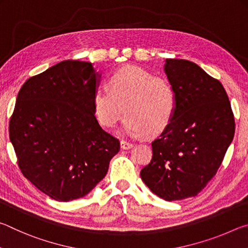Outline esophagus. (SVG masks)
Instances as JSON below:
<instances>
[{"label": "esophagus", "mask_w": 248, "mask_h": 248, "mask_svg": "<svg viewBox=\"0 0 248 248\" xmlns=\"http://www.w3.org/2000/svg\"><path fill=\"white\" fill-rule=\"evenodd\" d=\"M120 146H121V149H123V150H129V149L132 148L133 144L130 143V142L124 141V140H121L120 141Z\"/></svg>", "instance_id": "esophagus-1"}]
</instances>
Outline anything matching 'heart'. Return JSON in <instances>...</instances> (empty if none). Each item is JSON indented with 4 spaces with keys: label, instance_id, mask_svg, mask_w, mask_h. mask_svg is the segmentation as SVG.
I'll list each match as a JSON object with an SVG mask.
<instances>
[{
    "label": "heart",
    "instance_id": "b5f03b06",
    "mask_svg": "<svg viewBox=\"0 0 248 248\" xmlns=\"http://www.w3.org/2000/svg\"><path fill=\"white\" fill-rule=\"evenodd\" d=\"M108 90L93 95L94 114L105 128H114L125 112L123 131L132 137L157 136L169 127L176 110V96L165 78L133 65L116 70Z\"/></svg>",
    "mask_w": 248,
    "mask_h": 248
}]
</instances>
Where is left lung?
<instances>
[{
    "mask_svg": "<svg viewBox=\"0 0 248 248\" xmlns=\"http://www.w3.org/2000/svg\"><path fill=\"white\" fill-rule=\"evenodd\" d=\"M175 92L173 120L152 142V159L140 173L151 191L166 201L195 197L215 177L235 132L224 87L199 65L166 59Z\"/></svg>",
    "mask_w": 248,
    "mask_h": 248,
    "instance_id": "left-lung-1",
    "label": "left lung"
}]
</instances>
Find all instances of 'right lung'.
I'll return each mask as SVG.
<instances>
[{"instance_id": "1", "label": "right lung", "mask_w": 248, "mask_h": 248, "mask_svg": "<svg viewBox=\"0 0 248 248\" xmlns=\"http://www.w3.org/2000/svg\"><path fill=\"white\" fill-rule=\"evenodd\" d=\"M99 77L91 62L65 60L29 78L18 92L8 127L18 167L54 200L86 196L120 150L94 114Z\"/></svg>"}]
</instances>
